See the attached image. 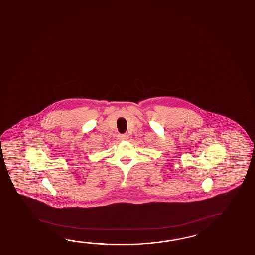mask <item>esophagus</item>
Listing matches in <instances>:
<instances>
[{
  "label": "esophagus",
  "instance_id": "esophagus-1",
  "mask_svg": "<svg viewBox=\"0 0 255 255\" xmlns=\"http://www.w3.org/2000/svg\"><path fill=\"white\" fill-rule=\"evenodd\" d=\"M118 138L120 140L128 139V135H127V134H120V135H118Z\"/></svg>",
  "mask_w": 255,
  "mask_h": 255
}]
</instances>
